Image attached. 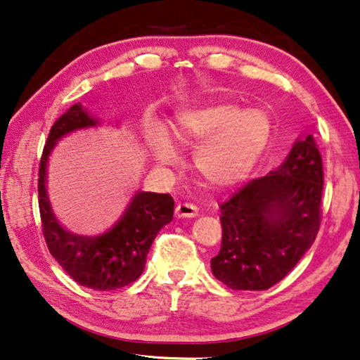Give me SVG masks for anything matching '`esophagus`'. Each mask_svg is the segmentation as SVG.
Here are the masks:
<instances>
[{
	"mask_svg": "<svg viewBox=\"0 0 360 360\" xmlns=\"http://www.w3.org/2000/svg\"><path fill=\"white\" fill-rule=\"evenodd\" d=\"M174 213L178 218H195L198 214V208L192 203H179Z\"/></svg>",
	"mask_w": 360,
	"mask_h": 360,
	"instance_id": "esophagus-1",
	"label": "esophagus"
}]
</instances>
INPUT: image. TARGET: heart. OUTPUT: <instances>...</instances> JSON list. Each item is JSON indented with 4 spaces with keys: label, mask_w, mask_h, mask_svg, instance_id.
<instances>
[{
    "label": "heart",
    "mask_w": 360,
    "mask_h": 360,
    "mask_svg": "<svg viewBox=\"0 0 360 360\" xmlns=\"http://www.w3.org/2000/svg\"><path fill=\"white\" fill-rule=\"evenodd\" d=\"M174 141L197 149V174L213 189H229L242 182L258 163L271 138V118L261 108H243L231 102H207L182 108L171 127ZM150 150L157 163L173 167L178 150L167 134L155 133Z\"/></svg>",
    "instance_id": "heart-1"
}]
</instances>
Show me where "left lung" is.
Instances as JSON below:
<instances>
[{"instance_id": "obj_1", "label": "left lung", "mask_w": 360, "mask_h": 360, "mask_svg": "<svg viewBox=\"0 0 360 360\" xmlns=\"http://www.w3.org/2000/svg\"><path fill=\"white\" fill-rule=\"evenodd\" d=\"M322 157L309 134L267 176L221 205L222 242L213 276L232 290H267L311 248L321 226Z\"/></svg>"}]
</instances>
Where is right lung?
Instances as JSON below:
<instances>
[{
	"label": "right lung",
	"instance_id": "add662e5",
	"mask_svg": "<svg viewBox=\"0 0 360 360\" xmlns=\"http://www.w3.org/2000/svg\"><path fill=\"white\" fill-rule=\"evenodd\" d=\"M96 124L98 118L79 102L53 124L39 162L38 205L44 240L62 269L83 287L107 292L127 287L141 276L153 238L173 221L174 200L169 193L136 192L120 219L101 236H78L64 229L48 198V158L65 134Z\"/></svg>",
	"mask_w": 360,
	"mask_h": 360
}]
</instances>
